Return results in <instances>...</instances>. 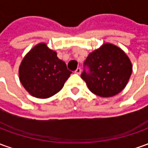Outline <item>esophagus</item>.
<instances>
[{"mask_svg": "<svg viewBox=\"0 0 148 148\" xmlns=\"http://www.w3.org/2000/svg\"><path fill=\"white\" fill-rule=\"evenodd\" d=\"M80 72H81V69L80 68H76V71H75V73H76V74H80Z\"/></svg>", "mask_w": 148, "mask_h": 148, "instance_id": "obj_1", "label": "esophagus"}]
</instances>
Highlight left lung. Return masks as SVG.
<instances>
[{
    "instance_id": "obj_1",
    "label": "left lung",
    "mask_w": 148,
    "mask_h": 148,
    "mask_svg": "<svg viewBox=\"0 0 148 148\" xmlns=\"http://www.w3.org/2000/svg\"><path fill=\"white\" fill-rule=\"evenodd\" d=\"M81 78L96 95L109 97L126 87L132 72V64L126 53L111 43H105L91 52L84 63Z\"/></svg>"
}]
</instances>
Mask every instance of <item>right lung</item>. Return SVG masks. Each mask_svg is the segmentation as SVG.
Segmentation results:
<instances>
[{"label":"right lung","mask_w":148,"mask_h":148,"mask_svg":"<svg viewBox=\"0 0 148 148\" xmlns=\"http://www.w3.org/2000/svg\"><path fill=\"white\" fill-rule=\"evenodd\" d=\"M72 72L46 43H38L25 55L19 67V79L30 95L48 98L64 87Z\"/></svg>","instance_id":"right-lung-1"}]
</instances>
